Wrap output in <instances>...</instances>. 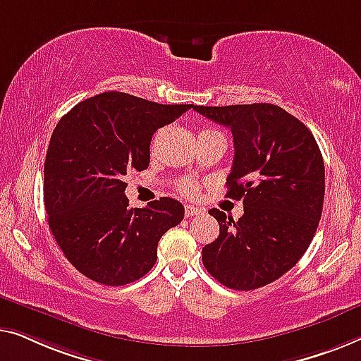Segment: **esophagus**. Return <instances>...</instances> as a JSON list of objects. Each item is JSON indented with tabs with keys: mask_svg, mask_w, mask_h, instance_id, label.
Masks as SVG:
<instances>
[{
	"mask_svg": "<svg viewBox=\"0 0 361 361\" xmlns=\"http://www.w3.org/2000/svg\"><path fill=\"white\" fill-rule=\"evenodd\" d=\"M201 212H202V209H201V207H197V206H191V204L185 206V216L186 217L197 216V214H201Z\"/></svg>",
	"mask_w": 361,
	"mask_h": 361,
	"instance_id": "esophagus-1",
	"label": "esophagus"
}]
</instances>
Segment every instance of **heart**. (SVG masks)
I'll use <instances>...</instances> for the list:
<instances>
[{"instance_id":"obj_1","label":"heart","mask_w":361,"mask_h":361,"mask_svg":"<svg viewBox=\"0 0 361 361\" xmlns=\"http://www.w3.org/2000/svg\"><path fill=\"white\" fill-rule=\"evenodd\" d=\"M180 191L185 196H192V195H195V191H196V186L192 185L190 180H185V181L180 183Z\"/></svg>"}]
</instances>
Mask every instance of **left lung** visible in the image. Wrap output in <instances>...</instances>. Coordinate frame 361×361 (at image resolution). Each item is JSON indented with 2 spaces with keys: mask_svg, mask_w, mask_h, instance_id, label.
Segmentation results:
<instances>
[{
  "mask_svg": "<svg viewBox=\"0 0 361 361\" xmlns=\"http://www.w3.org/2000/svg\"><path fill=\"white\" fill-rule=\"evenodd\" d=\"M192 109L231 129L235 154L226 196L243 201L238 221L209 211L219 237L202 247V263L227 288H262L291 270L311 245L326 191L322 154L311 130L280 106Z\"/></svg>",
  "mask_w": 361,
  "mask_h": 361,
  "instance_id": "8db88e82",
  "label": "left lung"
}]
</instances>
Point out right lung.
I'll list each match as a JSON object with an SVG mask.
<instances>
[{
  "instance_id": "obj_1",
  "label": "right lung",
  "mask_w": 361,
  "mask_h": 361,
  "mask_svg": "<svg viewBox=\"0 0 361 361\" xmlns=\"http://www.w3.org/2000/svg\"><path fill=\"white\" fill-rule=\"evenodd\" d=\"M190 108L106 91L73 106L55 126L44 164L45 211L50 232L81 275L124 286L155 265L159 240L183 221L185 207L171 197L129 207L124 178L149 166L154 132Z\"/></svg>"
}]
</instances>
